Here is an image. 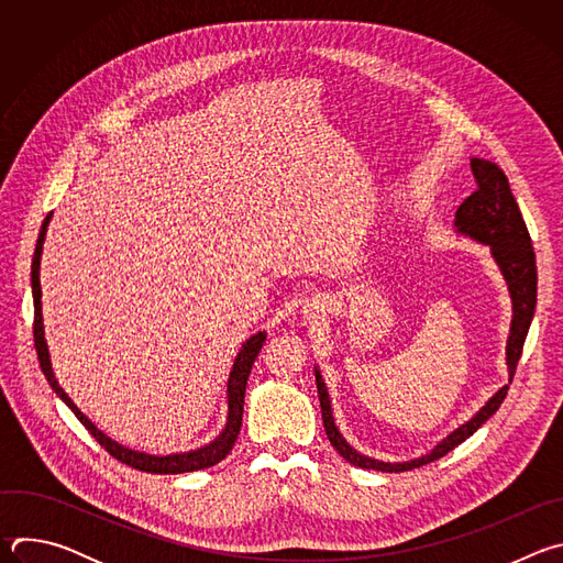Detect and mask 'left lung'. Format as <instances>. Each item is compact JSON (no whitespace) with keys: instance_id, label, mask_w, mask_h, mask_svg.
I'll list each match as a JSON object with an SVG mask.
<instances>
[{"instance_id":"1","label":"left lung","mask_w":563,"mask_h":563,"mask_svg":"<svg viewBox=\"0 0 563 563\" xmlns=\"http://www.w3.org/2000/svg\"><path fill=\"white\" fill-rule=\"evenodd\" d=\"M470 167L476 180V191L467 196L456 209L454 227H456V233L467 235L476 240V243L490 247V254L508 283V291L512 298V323H510V336L506 345V363H508V374L512 383V376L532 323L534 307H537V263L532 252V240L523 222V216L519 211V205L510 191L506 174L495 163L484 157H472ZM313 372H316L320 412H323V426L330 443L336 448V452L345 461L365 470H380V472H406L445 456L450 450H454L459 443L470 439L481 426H484L499 410V406L504 404V398L508 394V385H504L497 394L488 398V404L481 408L470 421H465L454 432H450L428 454L410 461H400V463H387V461H378L356 452L343 439L332 417L328 385L323 376H320L318 367Z\"/></svg>"}]
</instances>
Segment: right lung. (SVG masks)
<instances>
[{"instance_id": "right-lung-1", "label": "right lung", "mask_w": 563, "mask_h": 563, "mask_svg": "<svg viewBox=\"0 0 563 563\" xmlns=\"http://www.w3.org/2000/svg\"><path fill=\"white\" fill-rule=\"evenodd\" d=\"M48 213L44 218L37 245H35V256H33V265H31V287H33V302H35V325H33V336H35V350H37V358H40V367L48 380V385L53 387V391L64 400V404L70 408V412L79 419L91 437L118 461L142 470V472H151V474H180V472H196V470H205L216 465L218 461H222L238 434H240V426H243V406H245V389H247V378L252 372V365L258 356V352L263 350V343L267 339L265 332H258L254 336H250L243 347H240L238 356L233 358V367L229 372V380H227V423L222 428V432L207 445L198 448V450H189V452H178V454H167V456H155V454H146V452H137L131 448L120 445L118 441L109 439L102 430L96 428V423L85 417L82 412L77 410V406L68 398V394L59 387L55 374H53V365H51V356H48V345L44 339V323H42V287H40V261H42V247H44V238H46V229L51 222Z\"/></svg>"}]
</instances>
